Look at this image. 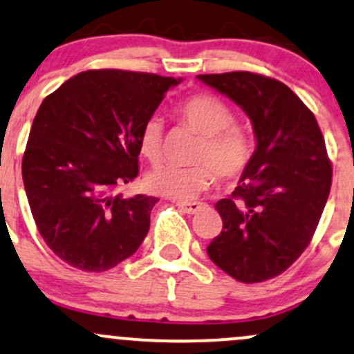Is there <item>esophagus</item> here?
<instances>
[{
	"instance_id": "34e87169",
	"label": "esophagus",
	"mask_w": 354,
	"mask_h": 354,
	"mask_svg": "<svg viewBox=\"0 0 354 354\" xmlns=\"http://www.w3.org/2000/svg\"><path fill=\"white\" fill-rule=\"evenodd\" d=\"M178 208L183 209L185 213H188V215H195V213L200 212L201 208H203V203H200V201H185V203H176Z\"/></svg>"
}]
</instances>
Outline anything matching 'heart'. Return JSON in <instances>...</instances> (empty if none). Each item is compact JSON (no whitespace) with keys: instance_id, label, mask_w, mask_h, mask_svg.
<instances>
[{"instance_id":"b5f03b06","label":"heart","mask_w":354,"mask_h":354,"mask_svg":"<svg viewBox=\"0 0 354 354\" xmlns=\"http://www.w3.org/2000/svg\"><path fill=\"white\" fill-rule=\"evenodd\" d=\"M178 115L201 136L193 156V161L200 165L188 168L156 166L145 178L151 193L171 200H192L208 188L213 173L221 181H230L247 169L254 154V142L245 129L234 126V112L223 100L209 94L192 95L180 104ZM139 151L149 161L161 158L162 122L156 115L141 127Z\"/></svg>"}]
</instances>
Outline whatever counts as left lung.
I'll return each mask as SVG.
<instances>
[{"label":"left lung","mask_w":354,"mask_h":354,"mask_svg":"<svg viewBox=\"0 0 354 354\" xmlns=\"http://www.w3.org/2000/svg\"><path fill=\"white\" fill-rule=\"evenodd\" d=\"M252 120L255 151L232 196L216 201L223 230L208 257L245 284L289 269L309 245L331 189L317 120L286 84L252 72L196 75Z\"/></svg>","instance_id":"obj_1"}]
</instances>
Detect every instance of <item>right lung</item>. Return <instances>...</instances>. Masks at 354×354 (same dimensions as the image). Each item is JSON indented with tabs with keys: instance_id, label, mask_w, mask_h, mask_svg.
<instances>
[{
	"instance_id": "1",
	"label": "right lung",
	"mask_w": 354,
	"mask_h": 354,
	"mask_svg": "<svg viewBox=\"0 0 354 354\" xmlns=\"http://www.w3.org/2000/svg\"><path fill=\"white\" fill-rule=\"evenodd\" d=\"M183 79L87 70L45 97L21 162L38 232L53 254L104 272L138 250L158 198L115 195L139 173V134Z\"/></svg>"
}]
</instances>
